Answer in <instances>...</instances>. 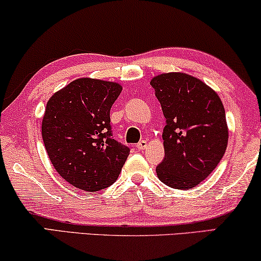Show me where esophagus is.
Wrapping results in <instances>:
<instances>
[{
    "mask_svg": "<svg viewBox=\"0 0 261 261\" xmlns=\"http://www.w3.org/2000/svg\"><path fill=\"white\" fill-rule=\"evenodd\" d=\"M146 146H148V142L141 141L137 145H136V148H137L138 150H144V149H146Z\"/></svg>",
    "mask_w": 261,
    "mask_h": 261,
    "instance_id": "34e87169",
    "label": "esophagus"
}]
</instances>
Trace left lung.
<instances>
[{"label": "left lung", "mask_w": 261, "mask_h": 261, "mask_svg": "<svg viewBox=\"0 0 261 261\" xmlns=\"http://www.w3.org/2000/svg\"><path fill=\"white\" fill-rule=\"evenodd\" d=\"M162 106L163 162L156 172L164 185L190 189L218 167L228 143V126L221 99L195 76L162 73L150 82Z\"/></svg>", "instance_id": "8db88e82"}]
</instances>
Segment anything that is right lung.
<instances>
[{"instance_id":"right-lung-1","label":"right lung","mask_w":261,"mask_h":261,"mask_svg":"<svg viewBox=\"0 0 261 261\" xmlns=\"http://www.w3.org/2000/svg\"><path fill=\"white\" fill-rule=\"evenodd\" d=\"M123 87L79 78L54 93L42 118V139L53 167L65 181L85 192L108 188L130 153L112 138L110 110Z\"/></svg>"}]
</instances>
